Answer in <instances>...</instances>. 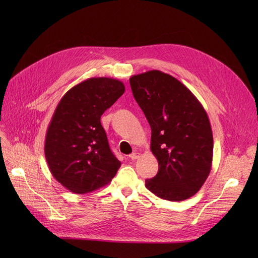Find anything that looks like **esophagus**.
<instances>
[{"label": "esophagus", "instance_id": "esophagus-1", "mask_svg": "<svg viewBox=\"0 0 258 258\" xmlns=\"http://www.w3.org/2000/svg\"><path fill=\"white\" fill-rule=\"evenodd\" d=\"M139 155H140V154H138V153H133V154H131L128 157H130L131 160H137V159L139 158Z\"/></svg>", "mask_w": 258, "mask_h": 258}]
</instances>
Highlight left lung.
<instances>
[{
    "label": "left lung",
    "instance_id": "1",
    "mask_svg": "<svg viewBox=\"0 0 258 258\" xmlns=\"http://www.w3.org/2000/svg\"><path fill=\"white\" fill-rule=\"evenodd\" d=\"M130 84L151 125V151L159 163L145 187L168 201L191 198L212 166L213 136L205 108L180 80L159 70L133 75Z\"/></svg>",
    "mask_w": 258,
    "mask_h": 258
}]
</instances>
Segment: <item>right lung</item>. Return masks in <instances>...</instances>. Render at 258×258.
<instances>
[{"instance_id":"right-lung-1","label":"right lung","mask_w":258,"mask_h":258,"mask_svg":"<svg viewBox=\"0 0 258 258\" xmlns=\"http://www.w3.org/2000/svg\"><path fill=\"white\" fill-rule=\"evenodd\" d=\"M124 91L118 79L89 78L68 91L54 111L45 157L53 177L71 192L97 190L112 181L121 166L108 146L100 117Z\"/></svg>"}]
</instances>
